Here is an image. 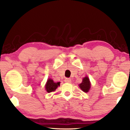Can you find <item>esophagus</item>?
<instances>
[{
    "instance_id": "1",
    "label": "esophagus",
    "mask_w": 130,
    "mask_h": 130,
    "mask_svg": "<svg viewBox=\"0 0 130 130\" xmlns=\"http://www.w3.org/2000/svg\"><path fill=\"white\" fill-rule=\"evenodd\" d=\"M64 81L67 83H70L71 81H72V80H71V79H69V78H66Z\"/></svg>"
}]
</instances>
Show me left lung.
<instances>
[{
    "label": "left lung",
    "mask_w": 130,
    "mask_h": 130,
    "mask_svg": "<svg viewBox=\"0 0 130 130\" xmlns=\"http://www.w3.org/2000/svg\"><path fill=\"white\" fill-rule=\"evenodd\" d=\"M80 88L85 92H88L90 88V83L89 82V79L88 77H85L83 78L82 82L79 85Z\"/></svg>",
    "instance_id": "obj_1"
}]
</instances>
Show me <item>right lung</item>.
<instances>
[{
    "instance_id": "obj_1",
    "label": "right lung",
    "mask_w": 130,
    "mask_h": 130,
    "mask_svg": "<svg viewBox=\"0 0 130 130\" xmlns=\"http://www.w3.org/2000/svg\"><path fill=\"white\" fill-rule=\"evenodd\" d=\"M60 85V82L54 83L52 79H49L47 80V82L45 85V89L47 91L50 93L53 91H54L57 88L58 86Z\"/></svg>"
}]
</instances>
